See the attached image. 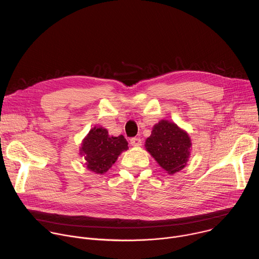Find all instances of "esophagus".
Returning a JSON list of instances; mask_svg holds the SVG:
<instances>
[{
    "mask_svg": "<svg viewBox=\"0 0 259 259\" xmlns=\"http://www.w3.org/2000/svg\"><path fill=\"white\" fill-rule=\"evenodd\" d=\"M130 144L133 147H140V146H142V139H140L139 137H132L130 139Z\"/></svg>",
    "mask_w": 259,
    "mask_h": 259,
    "instance_id": "34e87169",
    "label": "esophagus"
}]
</instances>
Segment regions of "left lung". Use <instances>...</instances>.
<instances>
[{
    "instance_id": "1",
    "label": "left lung",
    "mask_w": 259,
    "mask_h": 259,
    "mask_svg": "<svg viewBox=\"0 0 259 259\" xmlns=\"http://www.w3.org/2000/svg\"><path fill=\"white\" fill-rule=\"evenodd\" d=\"M191 140L175 123L162 120L146 140L147 151L169 175L183 169L190 156Z\"/></svg>"
}]
</instances>
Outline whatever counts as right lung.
Listing matches in <instances>:
<instances>
[{
    "label": "right lung",
    "mask_w": 259,
    "mask_h": 259,
    "mask_svg": "<svg viewBox=\"0 0 259 259\" xmlns=\"http://www.w3.org/2000/svg\"><path fill=\"white\" fill-rule=\"evenodd\" d=\"M127 149L128 143L123 135L109 136L106 129L95 127L83 139L80 152L85 156L88 169L102 175Z\"/></svg>",
    "instance_id": "add662e5"
}]
</instances>
